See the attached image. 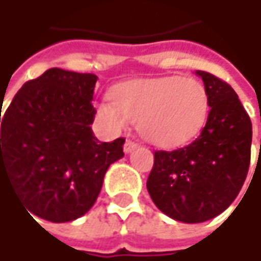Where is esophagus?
<instances>
[{
	"instance_id": "34e87169",
	"label": "esophagus",
	"mask_w": 261,
	"mask_h": 261,
	"mask_svg": "<svg viewBox=\"0 0 261 261\" xmlns=\"http://www.w3.org/2000/svg\"><path fill=\"white\" fill-rule=\"evenodd\" d=\"M137 148H138V144L137 142H134V141L130 140H127L124 142V153H132Z\"/></svg>"
}]
</instances>
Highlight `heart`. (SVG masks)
I'll use <instances>...</instances> for the list:
<instances>
[{"label": "heart", "mask_w": 261, "mask_h": 261, "mask_svg": "<svg viewBox=\"0 0 261 261\" xmlns=\"http://www.w3.org/2000/svg\"><path fill=\"white\" fill-rule=\"evenodd\" d=\"M210 107V93L200 80L171 75L121 84L98 110L111 129L121 130L135 121L145 140L169 148L200 134Z\"/></svg>", "instance_id": "1"}]
</instances>
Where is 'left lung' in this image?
Returning a JSON list of instances; mask_svg holds the SVG:
<instances>
[{
    "mask_svg": "<svg viewBox=\"0 0 261 261\" xmlns=\"http://www.w3.org/2000/svg\"><path fill=\"white\" fill-rule=\"evenodd\" d=\"M211 110L200 135L172 151H154L147 190L154 205L182 223H203L221 214L239 195L251 159L252 124L230 84L196 71Z\"/></svg>",
    "mask_w": 261,
    "mask_h": 261,
    "instance_id": "8db88e82",
    "label": "left lung"
}]
</instances>
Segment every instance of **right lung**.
Here are the masks:
<instances>
[{
  "instance_id": "add662e5",
  "label": "right lung",
  "mask_w": 261,
  "mask_h": 261,
  "mask_svg": "<svg viewBox=\"0 0 261 261\" xmlns=\"http://www.w3.org/2000/svg\"><path fill=\"white\" fill-rule=\"evenodd\" d=\"M96 80L50 68L0 110V179L9 178L31 214L51 223L86 214L107 169L124 156L123 138L101 142L92 132Z\"/></svg>"
}]
</instances>
